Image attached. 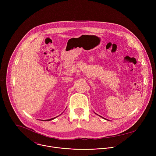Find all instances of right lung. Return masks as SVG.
I'll list each match as a JSON object with an SVG mask.
<instances>
[{"mask_svg":"<svg viewBox=\"0 0 156 156\" xmlns=\"http://www.w3.org/2000/svg\"><path fill=\"white\" fill-rule=\"evenodd\" d=\"M55 118H53V119H49V120H47L46 121H49V120H53V119H54Z\"/></svg>","mask_w":156,"mask_h":156,"instance_id":"right-lung-1","label":"right lung"}]
</instances>
